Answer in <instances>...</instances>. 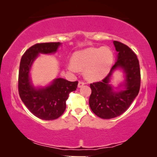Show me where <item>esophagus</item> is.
<instances>
[{"label": "esophagus", "instance_id": "34e87169", "mask_svg": "<svg viewBox=\"0 0 157 157\" xmlns=\"http://www.w3.org/2000/svg\"><path fill=\"white\" fill-rule=\"evenodd\" d=\"M84 85H85V82H83V81H79V82H78V87L79 88L82 87V86H84Z\"/></svg>", "mask_w": 157, "mask_h": 157}]
</instances>
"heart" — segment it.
Instances as JSON below:
<instances>
[{"instance_id": "obj_1", "label": "heart", "mask_w": 157, "mask_h": 157, "mask_svg": "<svg viewBox=\"0 0 157 157\" xmlns=\"http://www.w3.org/2000/svg\"><path fill=\"white\" fill-rule=\"evenodd\" d=\"M113 62V54L109 48L90 47L75 52L67 68L71 72L85 70L86 79L98 81L109 74Z\"/></svg>"}]
</instances>
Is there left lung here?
<instances>
[{
    "label": "left lung",
    "instance_id": "8db88e82",
    "mask_svg": "<svg viewBox=\"0 0 157 157\" xmlns=\"http://www.w3.org/2000/svg\"><path fill=\"white\" fill-rule=\"evenodd\" d=\"M113 44L118 52L117 60L103 80L90 84V108L102 119L114 118L123 113L137 96L140 89L141 76L137 57L126 45L116 40ZM117 68H122L126 73L125 84L123 85L125 89L115 92L109 82L113 71Z\"/></svg>",
    "mask_w": 157,
    "mask_h": 157
}]
</instances>
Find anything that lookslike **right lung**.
<instances>
[{
	"label": "right lung",
	"mask_w": 157,
	"mask_h": 157,
	"mask_svg": "<svg viewBox=\"0 0 157 157\" xmlns=\"http://www.w3.org/2000/svg\"><path fill=\"white\" fill-rule=\"evenodd\" d=\"M60 44L59 42L35 44L23 54L20 63V97L27 109L37 117L44 120H53L60 117L66 110L68 95L77 89L78 84V81L70 82L57 78L44 88L36 89L32 85L29 71L38 54L55 53Z\"/></svg>",
	"instance_id": "1"
}]
</instances>
